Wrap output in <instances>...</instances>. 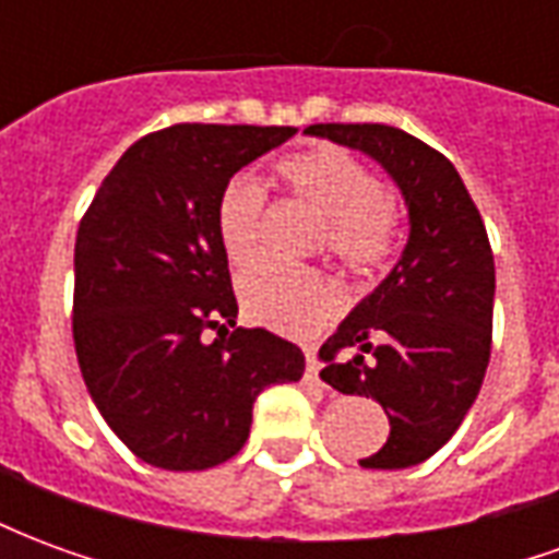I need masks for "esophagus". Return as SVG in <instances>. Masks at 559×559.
I'll use <instances>...</instances> for the list:
<instances>
[{
  "label": "esophagus",
  "mask_w": 559,
  "mask_h": 559,
  "mask_svg": "<svg viewBox=\"0 0 559 559\" xmlns=\"http://www.w3.org/2000/svg\"><path fill=\"white\" fill-rule=\"evenodd\" d=\"M305 380L308 383H317V386H323V380H320V362H317V353L308 347L305 350Z\"/></svg>",
  "instance_id": "34e87169"
}]
</instances>
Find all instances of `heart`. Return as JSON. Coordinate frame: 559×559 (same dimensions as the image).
I'll return each mask as SVG.
<instances>
[{"label": "heart", "instance_id": "b5f03b06", "mask_svg": "<svg viewBox=\"0 0 559 559\" xmlns=\"http://www.w3.org/2000/svg\"><path fill=\"white\" fill-rule=\"evenodd\" d=\"M278 176L293 194L323 215L320 245L350 272L386 263L399 239V209L374 170L338 146H314L287 155ZM263 188L251 176H233L215 206V233L233 266L251 263L263 236ZM239 299L245 314L284 335H314L344 308V296L326 272L260 263L242 272Z\"/></svg>", "mask_w": 559, "mask_h": 559}]
</instances>
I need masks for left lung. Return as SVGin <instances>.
I'll return each instance as SVG.
<instances>
[{
    "label": "left lung",
    "instance_id": "obj_1",
    "mask_svg": "<svg viewBox=\"0 0 559 559\" xmlns=\"http://www.w3.org/2000/svg\"><path fill=\"white\" fill-rule=\"evenodd\" d=\"M305 131L380 160L411 209V239L395 269L320 347L329 386L374 399L392 425L383 449L359 464L411 467L457 431L491 362V242L443 152L374 122Z\"/></svg>",
    "mask_w": 559,
    "mask_h": 559
}]
</instances>
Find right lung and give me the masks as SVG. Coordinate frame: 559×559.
<instances>
[{"mask_svg": "<svg viewBox=\"0 0 559 559\" xmlns=\"http://www.w3.org/2000/svg\"><path fill=\"white\" fill-rule=\"evenodd\" d=\"M293 126L179 122L140 138L104 176L74 245V350L116 437L160 469H209L248 440L254 401L296 383L302 350L236 329L215 206L233 173ZM233 325V330H227ZM209 328L219 335L209 342Z\"/></svg>", "mask_w": 559, "mask_h": 559, "instance_id": "1", "label": "right lung"}]
</instances>
